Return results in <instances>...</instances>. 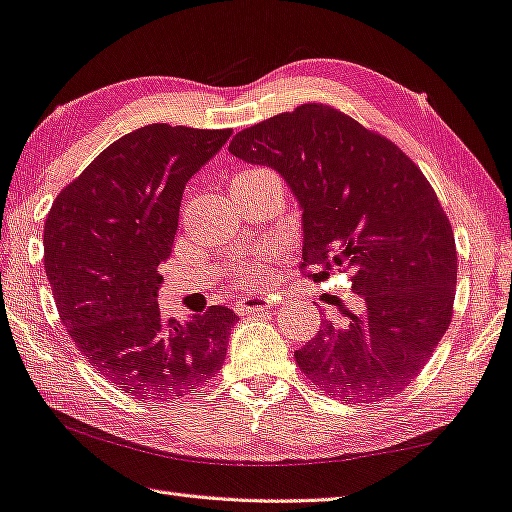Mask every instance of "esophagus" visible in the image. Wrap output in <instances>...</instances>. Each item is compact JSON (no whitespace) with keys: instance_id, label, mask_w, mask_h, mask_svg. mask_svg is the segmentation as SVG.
I'll return each instance as SVG.
<instances>
[{"instance_id":"esophagus-1","label":"esophagus","mask_w":512,"mask_h":512,"mask_svg":"<svg viewBox=\"0 0 512 512\" xmlns=\"http://www.w3.org/2000/svg\"><path fill=\"white\" fill-rule=\"evenodd\" d=\"M270 301L264 299V296H242L240 301L235 303V310L240 314H264L270 310Z\"/></svg>"}]
</instances>
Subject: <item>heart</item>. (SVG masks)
<instances>
[{
  "label": "heart",
  "instance_id": "1",
  "mask_svg": "<svg viewBox=\"0 0 512 512\" xmlns=\"http://www.w3.org/2000/svg\"><path fill=\"white\" fill-rule=\"evenodd\" d=\"M257 170H242L240 174H237L233 181H237V178H246V176H251V174H255ZM261 275H264V261H255V264L246 270V281H251V283H257V281H261Z\"/></svg>",
  "mask_w": 512,
  "mask_h": 512
}]
</instances>
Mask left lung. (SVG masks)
<instances>
[{"label": "left lung", "mask_w": 512, "mask_h": 512, "mask_svg": "<svg viewBox=\"0 0 512 512\" xmlns=\"http://www.w3.org/2000/svg\"><path fill=\"white\" fill-rule=\"evenodd\" d=\"M233 157L281 174L303 211L314 281L349 272L360 314L323 320L294 353L327 395L373 403L412 384L454 314V231L423 172L386 137L327 104L244 128Z\"/></svg>", "instance_id": "obj_1"}]
</instances>
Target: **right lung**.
<instances>
[{
    "mask_svg": "<svg viewBox=\"0 0 512 512\" xmlns=\"http://www.w3.org/2000/svg\"><path fill=\"white\" fill-rule=\"evenodd\" d=\"M229 137L231 128H137L102 150L47 213L45 275L63 325L95 371L141 401L205 386L240 320L211 305L178 323L157 303L183 189Z\"/></svg>",
    "mask_w": 512,
    "mask_h": 512,
    "instance_id": "obj_1",
    "label": "right lung"
}]
</instances>
